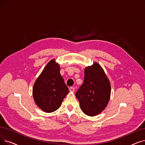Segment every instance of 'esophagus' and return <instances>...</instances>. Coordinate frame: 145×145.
Listing matches in <instances>:
<instances>
[{"label":"esophagus","instance_id":"1","mask_svg":"<svg viewBox=\"0 0 145 145\" xmlns=\"http://www.w3.org/2000/svg\"><path fill=\"white\" fill-rule=\"evenodd\" d=\"M69 91L70 92H74V87H71L69 88Z\"/></svg>","mask_w":145,"mask_h":145}]
</instances>
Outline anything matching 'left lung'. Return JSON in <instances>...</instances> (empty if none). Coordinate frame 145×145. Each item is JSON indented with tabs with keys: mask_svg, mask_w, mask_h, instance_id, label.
I'll return each instance as SVG.
<instances>
[{
	"mask_svg": "<svg viewBox=\"0 0 145 145\" xmlns=\"http://www.w3.org/2000/svg\"><path fill=\"white\" fill-rule=\"evenodd\" d=\"M111 84L102 67L97 62L85 69L83 84L76 93L81 110L89 116L99 114L107 105Z\"/></svg>",
	"mask_w": 145,
	"mask_h": 145,
	"instance_id": "obj_1",
	"label": "left lung"
}]
</instances>
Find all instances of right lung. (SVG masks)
Wrapping results in <instances>:
<instances>
[{
	"label": "right lung",
	"instance_id": "1",
	"mask_svg": "<svg viewBox=\"0 0 145 145\" xmlns=\"http://www.w3.org/2000/svg\"><path fill=\"white\" fill-rule=\"evenodd\" d=\"M60 71L59 64L52 59L35 81L33 98L36 105L44 112H52L59 108L69 93Z\"/></svg>",
	"mask_w": 145,
	"mask_h": 145
}]
</instances>
